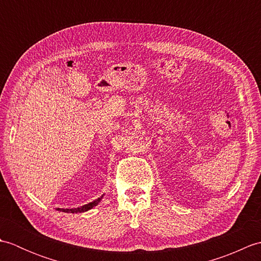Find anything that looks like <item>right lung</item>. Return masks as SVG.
<instances>
[{
  "label": "right lung",
  "instance_id": "1",
  "mask_svg": "<svg viewBox=\"0 0 261 261\" xmlns=\"http://www.w3.org/2000/svg\"><path fill=\"white\" fill-rule=\"evenodd\" d=\"M102 197H103V196L98 197L97 199H95V201H93V202L88 203V204H86V205H83V206L77 207V208H57V210H58V211H62V212H66V213H79V212L81 213V212H86V211L91 210L92 207H94V206H95V205H97L99 202H101Z\"/></svg>",
  "mask_w": 261,
  "mask_h": 261
}]
</instances>
